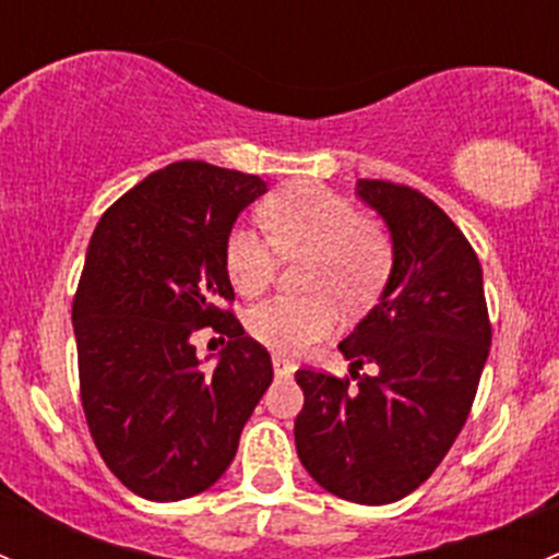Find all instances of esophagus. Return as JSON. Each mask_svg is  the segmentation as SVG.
<instances>
[{
	"label": "esophagus",
	"mask_w": 559,
	"mask_h": 559,
	"mask_svg": "<svg viewBox=\"0 0 559 559\" xmlns=\"http://www.w3.org/2000/svg\"><path fill=\"white\" fill-rule=\"evenodd\" d=\"M273 370L278 379H289V376L295 373V365L286 362V359H281V357H273Z\"/></svg>",
	"instance_id": "34e87169"
}]
</instances>
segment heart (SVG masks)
Here are the masks:
<instances>
[{
  "instance_id": "heart-1",
  "label": "heart",
  "mask_w": 559,
  "mask_h": 559,
  "mask_svg": "<svg viewBox=\"0 0 559 559\" xmlns=\"http://www.w3.org/2000/svg\"><path fill=\"white\" fill-rule=\"evenodd\" d=\"M259 229L235 227L224 246L227 275L240 295L264 292L278 253L302 262V286L316 295L273 297L253 306L246 326L253 341L281 357L306 354L337 326V302L359 311L370 306L392 267V246L381 224L357 216L352 202L316 183H297L262 205Z\"/></svg>"
}]
</instances>
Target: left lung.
<instances>
[{
    "mask_svg": "<svg viewBox=\"0 0 559 559\" xmlns=\"http://www.w3.org/2000/svg\"><path fill=\"white\" fill-rule=\"evenodd\" d=\"M381 216L392 270L379 302L337 343L357 379L297 370L302 467L343 500L384 506L432 476L460 436L487 362L492 326L476 251L432 200L389 180H357ZM376 364L373 377L358 376Z\"/></svg>",
    "mask_w": 559,
    "mask_h": 559,
    "instance_id": "1",
    "label": "left lung"
}]
</instances>
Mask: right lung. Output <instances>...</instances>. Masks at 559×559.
<instances>
[{
    "label": "right lung",
    "instance_id": "obj_1",
    "mask_svg": "<svg viewBox=\"0 0 559 559\" xmlns=\"http://www.w3.org/2000/svg\"><path fill=\"white\" fill-rule=\"evenodd\" d=\"M267 183L175 162L99 218L72 302L88 430L105 465L156 503L194 498L224 476L273 381L270 354L222 300H235L224 246ZM230 337L213 371L190 335ZM207 359V357H205Z\"/></svg>",
    "mask_w": 559,
    "mask_h": 559
}]
</instances>
